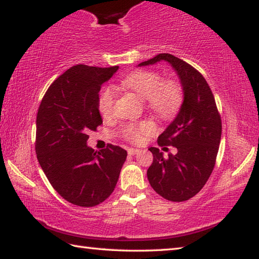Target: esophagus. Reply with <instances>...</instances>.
Instances as JSON below:
<instances>
[{
    "label": "esophagus",
    "mask_w": 259,
    "mask_h": 259,
    "mask_svg": "<svg viewBox=\"0 0 259 259\" xmlns=\"http://www.w3.org/2000/svg\"><path fill=\"white\" fill-rule=\"evenodd\" d=\"M139 152H140V150H138V148H129L128 154L129 155H136V154H138Z\"/></svg>",
    "instance_id": "34e87169"
}]
</instances>
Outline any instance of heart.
<instances>
[{
	"label": "heart",
	"instance_id": "obj_1",
	"mask_svg": "<svg viewBox=\"0 0 259 259\" xmlns=\"http://www.w3.org/2000/svg\"><path fill=\"white\" fill-rule=\"evenodd\" d=\"M122 88L134 91L140 98L145 99L146 107L162 119H169L178 112L183 102V90L175 80H162L159 73L139 69L129 74L121 81ZM115 103V93L111 87L102 90L98 98V109L102 115H111ZM151 122H140L137 124H126L122 135L134 143L142 142L144 137L154 131Z\"/></svg>",
	"mask_w": 259,
	"mask_h": 259
}]
</instances>
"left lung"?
<instances>
[{"instance_id":"1","label":"left lung","mask_w":259,"mask_h":259,"mask_svg":"<svg viewBox=\"0 0 259 259\" xmlns=\"http://www.w3.org/2000/svg\"><path fill=\"white\" fill-rule=\"evenodd\" d=\"M168 61L181 80L184 100L177 116L168 125L157 144L177 148V154L148 148L153 162L147 178L157 194L174 202H183L201 191L211 175L222 137V120L209 84L199 71L170 54H160L138 66Z\"/></svg>"}]
</instances>
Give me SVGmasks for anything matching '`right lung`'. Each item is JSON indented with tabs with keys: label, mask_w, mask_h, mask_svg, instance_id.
<instances>
[{
	"label": "right lung",
	"mask_w": 259,
	"mask_h": 259,
	"mask_svg": "<svg viewBox=\"0 0 259 259\" xmlns=\"http://www.w3.org/2000/svg\"><path fill=\"white\" fill-rule=\"evenodd\" d=\"M117 69L73 66L54 81L38 107V163L58 194L80 207H95L112 194L126 159L120 146L95 151L87 145L88 134L103 123L100 88Z\"/></svg>",
	"instance_id": "right-lung-1"
}]
</instances>
